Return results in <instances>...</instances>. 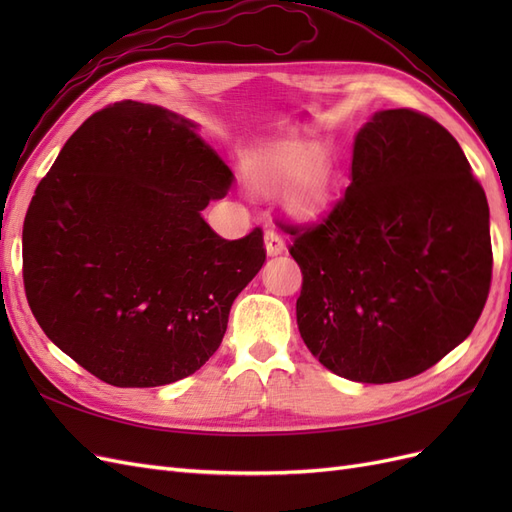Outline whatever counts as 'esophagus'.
I'll return each instance as SVG.
<instances>
[{
  "instance_id": "34e87169",
  "label": "esophagus",
  "mask_w": 512,
  "mask_h": 512,
  "mask_svg": "<svg viewBox=\"0 0 512 512\" xmlns=\"http://www.w3.org/2000/svg\"><path fill=\"white\" fill-rule=\"evenodd\" d=\"M265 247H267L269 256H277L286 250L284 239L277 235V230H273V228H267V232H265Z\"/></svg>"
}]
</instances>
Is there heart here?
Returning <instances> with one entry per match:
<instances>
[{"instance_id": "heart-1", "label": "heart", "mask_w": 512, "mask_h": 512, "mask_svg": "<svg viewBox=\"0 0 512 512\" xmlns=\"http://www.w3.org/2000/svg\"><path fill=\"white\" fill-rule=\"evenodd\" d=\"M312 147L307 145H284L262 156L254 168V179L258 183H286V194L292 209L299 213L314 211L320 200L322 181L316 164H312Z\"/></svg>"}]
</instances>
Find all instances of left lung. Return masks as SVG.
<instances>
[{
	"label": "left lung",
	"mask_w": 512,
	"mask_h": 512,
	"mask_svg": "<svg viewBox=\"0 0 512 512\" xmlns=\"http://www.w3.org/2000/svg\"><path fill=\"white\" fill-rule=\"evenodd\" d=\"M297 324L333 374L386 384L466 339L491 286L489 205L444 126L412 108L356 134L352 181L320 222L288 224Z\"/></svg>",
	"instance_id": "left-lung-1"
}]
</instances>
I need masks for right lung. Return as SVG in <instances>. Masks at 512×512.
<instances>
[{
  "label": "right lung",
  "instance_id": "right-lung-1",
  "mask_svg": "<svg viewBox=\"0 0 512 512\" xmlns=\"http://www.w3.org/2000/svg\"><path fill=\"white\" fill-rule=\"evenodd\" d=\"M192 121L121 100L76 130L23 224L27 303L51 342L121 389L177 382L220 348L267 258L203 220L235 175Z\"/></svg>",
  "mask_w": 512,
  "mask_h": 512
}]
</instances>
